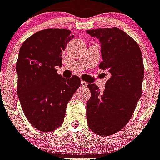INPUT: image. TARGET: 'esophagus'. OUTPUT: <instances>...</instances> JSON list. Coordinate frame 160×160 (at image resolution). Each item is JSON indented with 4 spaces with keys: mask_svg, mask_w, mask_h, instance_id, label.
Returning <instances> with one entry per match:
<instances>
[{
    "mask_svg": "<svg viewBox=\"0 0 160 160\" xmlns=\"http://www.w3.org/2000/svg\"><path fill=\"white\" fill-rule=\"evenodd\" d=\"M87 84H88V83H87L86 81H84V80H81V86L84 87V88H85V87H87Z\"/></svg>",
    "mask_w": 160,
    "mask_h": 160,
    "instance_id": "1",
    "label": "esophagus"
}]
</instances>
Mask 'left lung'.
<instances>
[{"label": "left lung", "mask_w": 160, "mask_h": 160, "mask_svg": "<svg viewBox=\"0 0 160 160\" xmlns=\"http://www.w3.org/2000/svg\"><path fill=\"white\" fill-rule=\"evenodd\" d=\"M101 43V70L111 77L103 91L88 84L91 97L87 102L88 126L98 136H112L129 122L142 94L143 58L140 47L132 37L118 28L86 31Z\"/></svg>", "instance_id": "8db88e82"}]
</instances>
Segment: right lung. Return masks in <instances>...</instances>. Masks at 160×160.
<instances>
[{"label":"right lung","instance_id":"1","mask_svg":"<svg viewBox=\"0 0 160 160\" xmlns=\"http://www.w3.org/2000/svg\"><path fill=\"white\" fill-rule=\"evenodd\" d=\"M64 28L38 31L24 42L16 62L17 93L24 115L38 131H54L64 121L67 103L80 86V79L58 74L62 56L74 38Z\"/></svg>","mask_w":160,"mask_h":160}]
</instances>
